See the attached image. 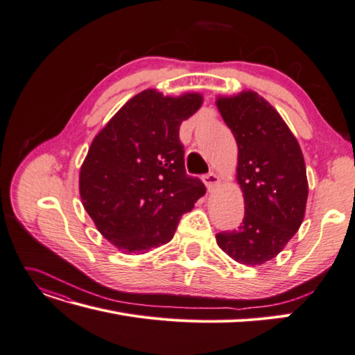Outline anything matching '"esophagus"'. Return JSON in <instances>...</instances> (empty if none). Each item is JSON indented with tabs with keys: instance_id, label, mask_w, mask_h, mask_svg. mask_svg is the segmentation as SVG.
Segmentation results:
<instances>
[{
	"instance_id": "esophagus-1",
	"label": "esophagus",
	"mask_w": 355,
	"mask_h": 355,
	"mask_svg": "<svg viewBox=\"0 0 355 355\" xmlns=\"http://www.w3.org/2000/svg\"><path fill=\"white\" fill-rule=\"evenodd\" d=\"M202 181L205 183L208 192H211V190H214L217 186H219L220 183V178L217 174H214V172H210V174H207L202 177Z\"/></svg>"
}]
</instances>
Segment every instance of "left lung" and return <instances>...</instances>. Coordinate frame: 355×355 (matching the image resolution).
I'll list each match as a JSON object with an SVG mask.
<instances>
[{"label":"left lung","mask_w":355,"mask_h":355,"mask_svg":"<svg viewBox=\"0 0 355 355\" xmlns=\"http://www.w3.org/2000/svg\"><path fill=\"white\" fill-rule=\"evenodd\" d=\"M216 103L239 145L244 196L243 223L216 234V241L240 264L261 266L282 252L303 222L309 192L303 153L279 112L255 91Z\"/></svg>","instance_id":"obj_1"}]
</instances>
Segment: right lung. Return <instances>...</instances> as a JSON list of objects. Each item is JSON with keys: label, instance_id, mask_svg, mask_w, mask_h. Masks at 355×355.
Segmentation results:
<instances>
[{"label": "right lung", "instance_id": "obj_1", "mask_svg": "<svg viewBox=\"0 0 355 355\" xmlns=\"http://www.w3.org/2000/svg\"><path fill=\"white\" fill-rule=\"evenodd\" d=\"M202 96L136 94L91 142L80 166L79 193L98 232L121 252L145 253L174 237L180 217L205 195L184 169L180 124Z\"/></svg>", "mask_w": 355, "mask_h": 355}]
</instances>
